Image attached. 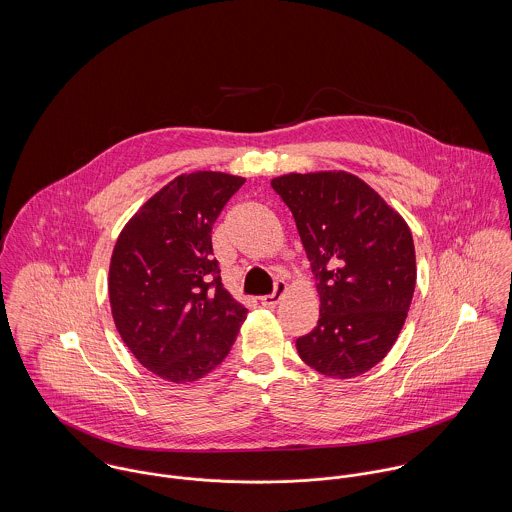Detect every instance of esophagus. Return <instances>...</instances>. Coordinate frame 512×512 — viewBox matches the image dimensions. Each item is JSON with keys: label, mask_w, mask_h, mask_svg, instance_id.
<instances>
[{"label": "esophagus", "mask_w": 512, "mask_h": 512, "mask_svg": "<svg viewBox=\"0 0 512 512\" xmlns=\"http://www.w3.org/2000/svg\"><path fill=\"white\" fill-rule=\"evenodd\" d=\"M286 292H288V286H286L284 282H278V284H276V292L260 297V303H262L264 307H276V305L280 303V299L286 295Z\"/></svg>", "instance_id": "esophagus-1"}]
</instances>
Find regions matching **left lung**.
I'll use <instances>...</instances> for the list:
<instances>
[{"label":"left lung","instance_id":"obj_1","mask_svg":"<svg viewBox=\"0 0 512 512\" xmlns=\"http://www.w3.org/2000/svg\"><path fill=\"white\" fill-rule=\"evenodd\" d=\"M290 207L315 274L319 321L295 341L301 361L329 378H355L396 343L416 288L410 226L347 171L272 179Z\"/></svg>","mask_w":512,"mask_h":512}]
</instances>
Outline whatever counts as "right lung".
<instances>
[{
  "mask_svg": "<svg viewBox=\"0 0 512 512\" xmlns=\"http://www.w3.org/2000/svg\"><path fill=\"white\" fill-rule=\"evenodd\" d=\"M244 177L183 173L122 228L108 274L116 329L132 355L173 384L226 359L248 309L222 288L213 224Z\"/></svg>",
  "mask_w": 512,
  "mask_h": 512,
  "instance_id": "1",
  "label": "right lung"
}]
</instances>
